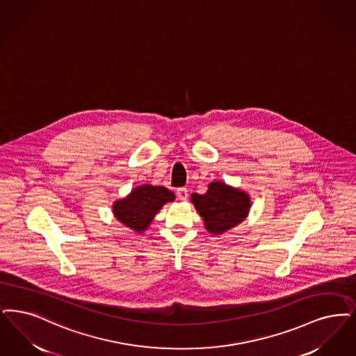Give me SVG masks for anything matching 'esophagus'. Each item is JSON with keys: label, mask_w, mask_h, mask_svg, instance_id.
Segmentation results:
<instances>
[{"label": "esophagus", "mask_w": 356, "mask_h": 356, "mask_svg": "<svg viewBox=\"0 0 356 356\" xmlns=\"http://www.w3.org/2000/svg\"><path fill=\"white\" fill-rule=\"evenodd\" d=\"M177 197H179V200H181V201H185V200L188 199V191H186V188L177 189Z\"/></svg>", "instance_id": "1"}]
</instances>
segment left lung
<instances>
[{
    "mask_svg": "<svg viewBox=\"0 0 356 356\" xmlns=\"http://www.w3.org/2000/svg\"><path fill=\"white\" fill-rule=\"evenodd\" d=\"M191 201L211 234H222L241 224L252 207L248 192L224 181L209 183L207 193H193Z\"/></svg>",
    "mask_w": 356,
    "mask_h": 356,
    "instance_id": "1",
    "label": "left lung"
}]
</instances>
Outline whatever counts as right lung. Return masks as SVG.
<instances>
[{"label": "right lung", "mask_w": 356, "mask_h": 356, "mask_svg": "<svg viewBox=\"0 0 356 356\" xmlns=\"http://www.w3.org/2000/svg\"><path fill=\"white\" fill-rule=\"evenodd\" d=\"M172 201H175V193L165 186L139 185L126 197L115 201L113 213L120 224L136 233H142L149 228L157 212Z\"/></svg>", "instance_id": "obj_1"}]
</instances>
